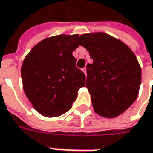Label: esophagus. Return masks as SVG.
Segmentation results:
<instances>
[{"label":"esophagus","instance_id":"34e87169","mask_svg":"<svg viewBox=\"0 0 153 153\" xmlns=\"http://www.w3.org/2000/svg\"><path fill=\"white\" fill-rule=\"evenodd\" d=\"M82 71L84 72V73H85V75H86V68H85H85H82Z\"/></svg>","mask_w":153,"mask_h":153}]
</instances>
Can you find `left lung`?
<instances>
[{"mask_svg": "<svg viewBox=\"0 0 153 153\" xmlns=\"http://www.w3.org/2000/svg\"><path fill=\"white\" fill-rule=\"evenodd\" d=\"M93 63L87 64L86 87L95 112L115 118L134 103L141 81V69L134 52L105 33L80 35Z\"/></svg>", "mask_w": 153, "mask_h": 153, "instance_id": "1", "label": "left lung"}]
</instances>
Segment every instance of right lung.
<instances>
[{
  "label": "right lung",
  "instance_id": "obj_1",
  "mask_svg": "<svg viewBox=\"0 0 153 153\" xmlns=\"http://www.w3.org/2000/svg\"><path fill=\"white\" fill-rule=\"evenodd\" d=\"M79 34H60L41 40L24 58L21 75L24 92L35 110L45 117L68 112L85 75L76 67L73 51Z\"/></svg>",
  "mask_w": 153,
  "mask_h": 153
}]
</instances>
